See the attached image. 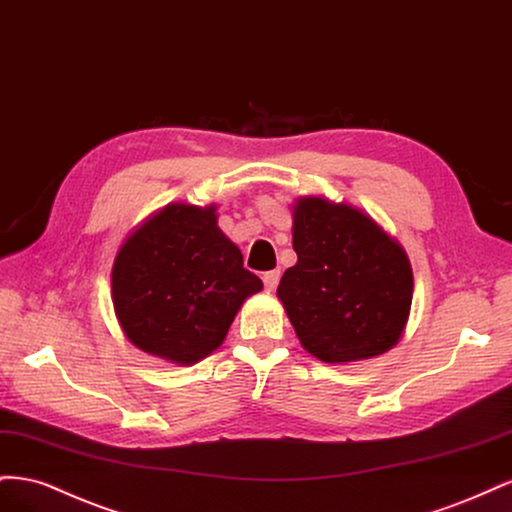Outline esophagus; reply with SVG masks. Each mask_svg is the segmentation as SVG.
I'll return each mask as SVG.
<instances>
[{"mask_svg":"<svg viewBox=\"0 0 512 512\" xmlns=\"http://www.w3.org/2000/svg\"><path fill=\"white\" fill-rule=\"evenodd\" d=\"M280 269H275V271H267L265 275H262V282H265V288L269 290V292H273L275 288H277V284H280Z\"/></svg>","mask_w":512,"mask_h":512,"instance_id":"34e87169","label":"esophagus"}]
</instances>
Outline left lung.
<instances>
[{
    "mask_svg": "<svg viewBox=\"0 0 512 512\" xmlns=\"http://www.w3.org/2000/svg\"><path fill=\"white\" fill-rule=\"evenodd\" d=\"M297 265L277 286L303 348L324 363L393 348L412 305L410 260L359 209L301 198L292 213Z\"/></svg>",
    "mask_w": 512,
    "mask_h": 512,
    "instance_id": "left-lung-1",
    "label": "left lung"
}]
</instances>
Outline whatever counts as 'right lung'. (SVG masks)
I'll return each instance as SVG.
<instances>
[{"instance_id": "obj_1", "label": "right lung", "mask_w": 512, "mask_h": 512, "mask_svg": "<svg viewBox=\"0 0 512 512\" xmlns=\"http://www.w3.org/2000/svg\"><path fill=\"white\" fill-rule=\"evenodd\" d=\"M215 207L168 205L123 243L113 265V305L141 350L190 365L220 348L239 307L258 292Z\"/></svg>"}]
</instances>
